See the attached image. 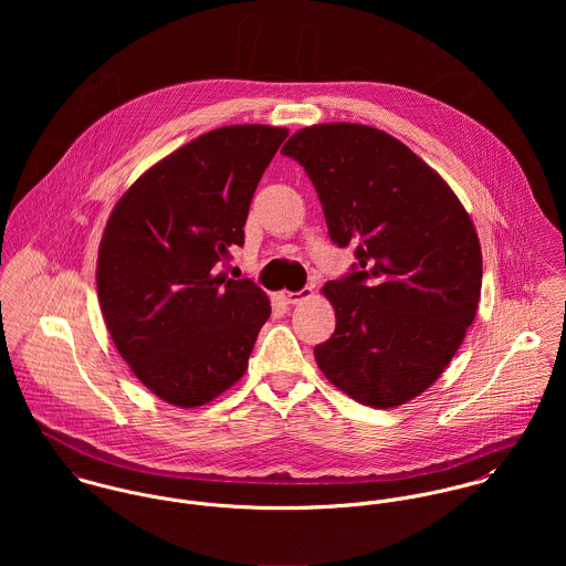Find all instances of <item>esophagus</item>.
<instances>
[{
	"instance_id": "esophagus-1",
	"label": "esophagus",
	"mask_w": 566,
	"mask_h": 566,
	"mask_svg": "<svg viewBox=\"0 0 566 566\" xmlns=\"http://www.w3.org/2000/svg\"><path fill=\"white\" fill-rule=\"evenodd\" d=\"M314 296V290L312 287H303L301 292H281L279 294V298L283 301V303H287V305H298V303H303V301H307V298H312Z\"/></svg>"
}]
</instances>
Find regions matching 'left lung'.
Segmentation results:
<instances>
[{"instance_id":"1","label":"left lung","mask_w":566,"mask_h":566,"mask_svg":"<svg viewBox=\"0 0 566 566\" xmlns=\"http://www.w3.org/2000/svg\"><path fill=\"white\" fill-rule=\"evenodd\" d=\"M323 202L331 242L353 243V272L328 281L333 335L314 348L324 377L357 403L388 409L449 366L482 294L471 216L420 157L364 124H318L281 150Z\"/></svg>"}]
</instances>
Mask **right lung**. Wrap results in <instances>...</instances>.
Listing matches in <instances>:
<instances>
[{
	"instance_id": "add662e5",
	"label": "right lung",
	"mask_w": 566,
	"mask_h": 566,
	"mask_svg": "<svg viewBox=\"0 0 566 566\" xmlns=\"http://www.w3.org/2000/svg\"><path fill=\"white\" fill-rule=\"evenodd\" d=\"M287 128L222 126L144 171L117 200L97 254V298L135 377L198 407L240 381L270 301L220 265L243 245L250 200Z\"/></svg>"
}]
</instances>
